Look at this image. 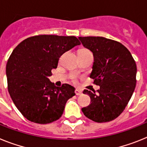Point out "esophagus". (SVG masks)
I'll list each match as a JSON object with an SVG mask.
<instances>
[{"mask_svg":"<svg viewBox=\"0 0 147 147\" xmlns=\"http://www.w3.org/2000/svg\"><path fill=\"white\" fill-rule=\"evenodd\" d=\"M75 94H76V95H82V90L80 89H75Z\"/></svg>","mask_w":147,"mask_h":147,"instance_id":"obj_1","label":"esophagus"}]
</instances>
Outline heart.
Wrapping results in <instances>:
<instances>
[{
  "label": "heart",
  "instance_id": "b5f03b06",
  "mask_svg": "<svg viewBox=\"0 0 147 147\" xmlns=\"http://www.w3.org/2000/svg\"><path fill=\"white\" fill-rule=\"evenodd\" d=\"M78 52H80V53H84V54H92L91 52H90V51H89L88 49H80V50L78 51Z\"/></svg>",
  "mask_w": 147,
  "mask_h": 147
}]
</instances>
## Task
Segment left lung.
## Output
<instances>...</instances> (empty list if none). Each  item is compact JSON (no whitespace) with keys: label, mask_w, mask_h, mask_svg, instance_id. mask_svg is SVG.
<instances>
[{"label":"left lung","mask_w":147,"mask_h":147,"mask_svg":"<svg viewBox=\"0 0 147 147\" xmlns=\"http://www.w3.org/2000/svg\"><path fill=\"white\" fill-rule=\"evenodd\" d=\"M82 45L93 53L90 76L100 89L84 94L91 104L82 108L84 115L98 123L109 122L123 112L136 85L137 67L129 51L115 40L104 37H79Z\"/></svg>","instance_id":"1"}]
</instances>
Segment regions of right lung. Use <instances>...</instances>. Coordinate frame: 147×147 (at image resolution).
I'll use <instances>...</instances> for the list:
<instances>
[{
  "label": "right lung",
  "mask_w": 147,
  "mask_h": 147,
  "mask_svg": "<svg viewBox=\"0 0 147 147\" xmlns=\"http://www.w3.org/2000/svg\"><path fill=\"white\" fill-rule=\"evenodd\" d=\"M81 43L75 36L40 35L15 47L6 64L8 91L20 113L34 123L46 124L61 117L75 88L55 86L49 81L60 57Z\"/></svg>",
  "instance_id": "add662e5"
}]
</instances>
